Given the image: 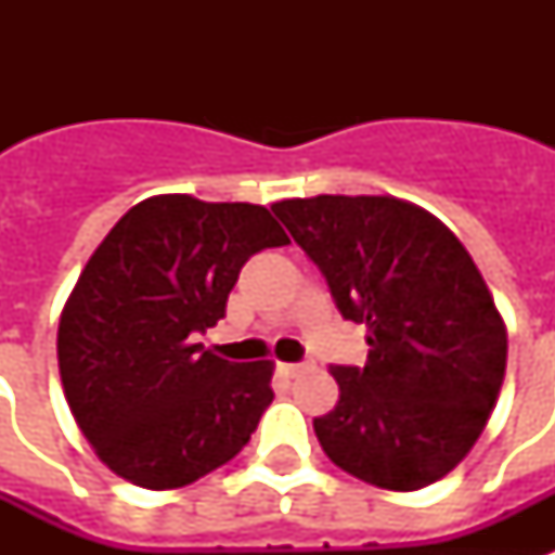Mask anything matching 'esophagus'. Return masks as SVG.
Segmentation results:
<instances>
[{"mask_svg":"<svg viewBox=\"0 0 555 555\" xmlns=\"http://www.w3.org/2000/svg\"><path fill=\"white\" fill-rule=\"evenodd\" d=\"M308 369V363H279V371L285 374V377H296V374H302Z\"/></svg>","mask_w":555,"mask_h":555,"instance_id":"34e87169","label":"esophagus"}]
</instances>
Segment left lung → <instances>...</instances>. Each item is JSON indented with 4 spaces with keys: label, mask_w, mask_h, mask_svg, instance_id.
I'll return each mask as SVG.
<instances>
[{
    "label": "left lung",
    "mask_w": 555,
    "mask_h": 555,
    "mask_svg": "<svg viewBox=\"0 0 555 555\" xmlns=\"http://www.w3.org/2000/svg\"><path fill=\"white\" fill-rule=\"evenodd\" d=\"M273 212L343 320L369 328V363L334 365L339 400L313 421L325 455L383 490L440 481L475 447L507 369V331L473 256L388 195L291 198Z\"/></svg>",
    "instance_id": "left-lung-1"
}]
</instances>
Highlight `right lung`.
I'll return each instance as SVG.
<instances>
[{
	"mask_svg": "<svg viewBox=\"0 0 555 555\" xmlns=\"http://www.w3.org/2000/svg\"><path fill=\"white\" fill-rule=\"evenodd\" d=\"M287 244L259 204L155 195L103 238L60 317L65 400L100 461L146 490L198 481L244 449L273 400V363L195 343L244 261Z\"/></svg>",
	"mask_w": 555,
	"mask_h": 555,
	"instance_id": "1",
	"label": "right lung"
}]
</instances>
